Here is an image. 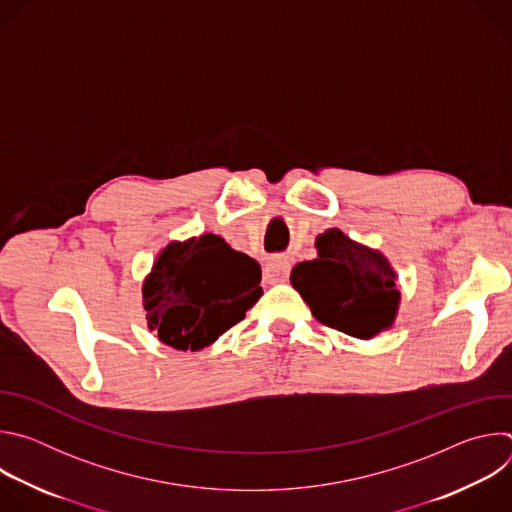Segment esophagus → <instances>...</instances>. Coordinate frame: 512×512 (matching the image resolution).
I'll return each mask as SVG.
<instances>
[{
    "mask_svg": "<svg viewBox=\"0 0 512 512\" xmlns=\"http://www.w3.org/2000/svg\"><path fill=\"white\" fill-rule=\"evenodd\" d=\"M289 261L285 257H273L267 261L265 269H263V277L269 281V283H281L287 279L289 275Z\"/></svg>",
    "mask_w": 512,
    "mask_h": 512,
    "instance_id": "obj_1",
    "label": "esophagus"
}]
</instances>
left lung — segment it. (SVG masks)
Here are the masks:
<instances>
[{
    "mask_svg": "<svg viewBox=\"0 0 512 512\" xmlns=\"http://www.w3.org/2000/svg\"><path fill=\"white\" fill-rule=\"evenodd\" d=\"M316 249L318 257L298 263L289 277L314 318L362 340L391 328L401 294L387 257L340 229L318 235Z\"/></svg>",
    "mask_w": 512,
    "mask_h": 512,
    "instance_id": "1",
    "label": "left lung"
}]
</instances>
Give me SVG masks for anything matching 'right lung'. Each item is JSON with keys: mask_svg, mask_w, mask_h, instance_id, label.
Here are the masks:
<instances>
[{"mask_svg": "<svg viewBox=\"0 0 512 512\" xmlns=\"http://www.w3.org/2000/svg\"><path fill=\"white\" fill-rule=\"evenodd\" d=\"M259 281V263L223 237L174 241L141 289L148 328L176 350H200L245 318L263 294Z\"/></svg>", "mask_w": 512, "mask_h": 512, "instance_id": "obj_1", "label": "right lung"}]
</instances>
